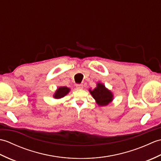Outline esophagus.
Instances as JSON below:
<instances>
[{
    "mask_svg": "<svg viewBox=\"0 0 161 161\" xmlns=\"http://www.w3.org/2000/svg\"><path fill=\"white\" fill-rule=\"evenodd\" d=\"M76 87L77 89H82L83 88V85L82 84H77Z\"/></svg>",
    "mask_w": 161,
    "mask_h": 161,
    "instance_id": "1",
    "label": "esophagus"
}]
</instances>
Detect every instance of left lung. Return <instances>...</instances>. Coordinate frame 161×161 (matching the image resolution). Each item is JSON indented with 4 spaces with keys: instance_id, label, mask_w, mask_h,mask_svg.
I'll use <instances>...</instances> for the list:
<instances>
[{
    "instance_id": "obj_1",
    "label": "left lung",
    "mask_w": 161,
    "mask_h": 161,
    "mask_svg": "<svg viewBox=\"0 0 161 161\" xmlns=\"http://www.w3.org/2000/svg\"><path fill=\"white\" fill-rule=\"evenodd\" d=\"M90 93L96 101V103L101 107L107 106L112 102L114 95L101 83L97 84V87L93 90L89 89Z\"/></svg>"
}]
</instances>
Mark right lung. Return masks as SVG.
<instances>
[{
    "label": "right lung",
    "instance_id": "add662e5",
    "mask_svg": "<svg viewBox=\"0 0 161 161\" xmlns=\"http://www.w3.org/2000/svg\"><path fill=\"white\" fill-rule=\"evenodd\" d=\"M70 88L66 86H61L57 88L55 93H54L53 97L55 99H60L64 97L65 95H66L70 91Z\"/></svg>",
    "mask_w": 161,
    "mask_h": 161
}]
</instances>
